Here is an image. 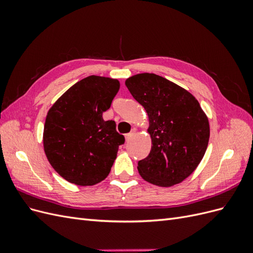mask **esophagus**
Returning a JSON list of instances; mask_svg holds the SVG:
<instances>
[{"mask_svg": "<svg viewBox=\"0 0 253 253\" xmlns=\"http://www.w3.org/2000/svg\"><path fill=\"white\" fill-rule=\"evenodd\" d=\"M134 135H135V131L133 129V131H132L131 133H128V134H126V142H128L129 140H131V139L133 138Z\"/></svg>", "mask_w": 253, "mask_h": 253, "instance_id": "34e87169", "label": "esophagus"}]
</instances>
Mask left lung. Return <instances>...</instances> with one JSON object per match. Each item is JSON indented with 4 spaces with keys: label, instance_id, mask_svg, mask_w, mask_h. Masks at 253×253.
Masks as SVG:
<instances>
[{
    "label": "left lung",
    "instance_id": "left-lung-1",
    "mask_svg": "<svg viewBox=\"0 0 253 253\" xmlns=\"http://www.w3.org/2000/svg\"><path fill=\"white\" fill-rule=\"evenodd\" d=\"M135 100L148 114L152 148L137 169L158 187L185 180L200 165L208 147L209 120L196 98L155 74H137L126 80Z\"/></svg>",
    "mask_w": 253,
    "mask_h": 253
}]
</instances>
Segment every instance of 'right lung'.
<instances>
[{
    "label": "right lung",
    "instance_id": "obj_1",
    "mask_svg": "<svg viewBox=\"0 0 253 253\" xmlns=\"http://www.w3.org/2000/svg\"><path fill=\"white\" fill-rule=\"evenodd\" d=\"M120 87L117 79L88 76L68 88L49 109L43 147L49 164L78 186H94L109 175L125 137L104 121Z\"/></svg>",
    "mask_w": 253,
    "mask_h": 253
}]
</instances>
